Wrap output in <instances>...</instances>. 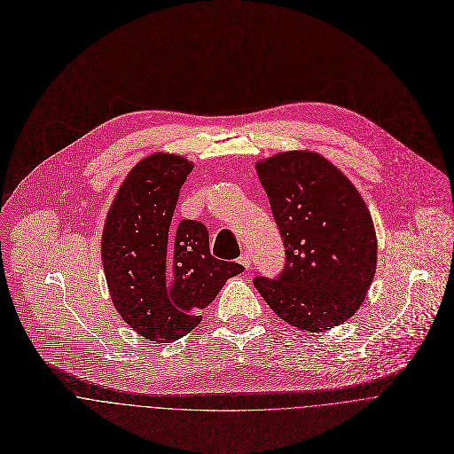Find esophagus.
<instances>
[{"instance_id": "obj_1", "label": "esophagus", "mask_w": 454, "mask_h": 454, "mask_svg": "<svg viewBox=\"0 0 454 454\" xmlns=\"http://www.w3.org/2000/svg\"><path fill=\"white\" fill-rule=\"evenodd\" d=\"M239 263H240V265H244L246 269H249V267H251V256H249V253H244V254H240V258H239Z\"/></svg>"}]
</instances>
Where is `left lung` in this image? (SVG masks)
Returning a JSON list of instances; mask_svg holds the SVG:
<instances>
[{
    "label": "left lung",
    "instance_id": "left-lung-1",
    "mask_svg": "<svg viewBox=\"0 0 454 454\" xmlns=\"http://www.w3.org/2000/svg\"><path fill=\"white\" fill-rule=\"evenodd\" d=\"M285 244L276 278L254 286L285 323L310 333L356 314L376 272V231L355 185L314 151H286L256 164Z\"/></svg>",
    "mask_w": 454,
    "mask_h": 454
}]
</instances>
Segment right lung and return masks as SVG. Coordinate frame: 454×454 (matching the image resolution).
Segmentation results:
<instances>
[{
	"mask_svg": "<svg viewBox=\"0 0 454 454\" xmlns=\"http://www.w3.org/2000/svg\"><path fill=\"white\" fill-rule=\"evenodd\" d=\"M192 162L171 153L142 159L124 178L108 210L101 260L112 303L149 342L169 344L191 333L228 278L244 267L210 253L203 223L173 224Z\"/></svg>",
	"mask_w": 454,
	"mask_h": 454,
	"instance_id": "1",
	"label": "right lung"
}]
</instances>
